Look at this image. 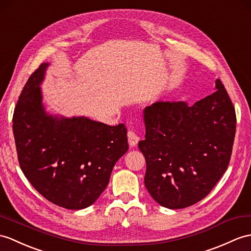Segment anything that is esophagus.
I'll list each match as a JSON object with an SVG mask.
<instances>
[{
    "mask_svg": "<svg viewBox=\"0 0 251 251\" xmlns=\"http://www.w3.org/2000/svg\"><path fill=\"white\" fill-rule=\"evenodd\" d=\"M127 138H128V143H129V145L131 148H133V147H136V145L138 144V142H139V140H140V138H139V136L137 135V133L133 131V130H130V131H128V133H127Z\"/></svg>",
    "mask_w": 251,
    "mask_h": 251,
    "instance_id": "obj_1",
    "label": "esophagus"
}]
</instances>
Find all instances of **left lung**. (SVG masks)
Instances as JSON below:
<instances>
[{
	"instance_id": "obj_1",
	"label": "left lung",
	"mask_w": 251,
	"mask_h": 251,
	"mask_svg": "<svg viewBox=\"0 0 251 251\" xmlns=\"http://www.w3.org/2000/svg\"><path fill=\"white\" fill-rule=\"evenodd\" d=\"M144 185L161 206L177 209L205 198L229 166L236 115L224 84L188 106L157 101L144 109Z\"/></svg>"
}]
</instances>
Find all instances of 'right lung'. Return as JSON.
<instances>
[{
	"instance_id": "right-lung-1",
	"label": "right lung",
	"mask_w": 251,
	"mask_h": 251,
	"mask_svg": "<svg viewBox=\"0 0 251 251\" xmlns=\"http://www.w3.org/2000/svg\"><path fill=\"white\" fill-rule=\"evenodd\" d=\"M48 66L42 64L30 75L16 104L13 130L19 165L47 200L82 209L106 189L114 165L128 151L127 129L124 124L47 113L40 84Z\"/></svg>"
}]
</instances>
